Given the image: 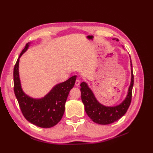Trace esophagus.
Listing matches in <instances>:
<instances>
[{
  "mask_svg": "<svg viewBox=\"0 0 153 153\" xmlns=\"http://www.w3.org/2000/svg\"><path fill=\"white\" fill-rule=\"evenodd\" d=\"M80 80H78V79H76V81H75V85L76 86H78L80 85Z\"/></svg>",
  "mask_w": 153,
  "mask_h": 153,
  "instance_id": "1",
  "label": "esophagus"
}]
</instances>
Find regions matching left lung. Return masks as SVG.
<instances>
[{"label": "left lung", "instance_id": "left-lung-1", "mask_svg": "<svg viewBox=\"0 0 153 153\" xmlns=\"http://www.w3.org/2000/svg\"><path fill=\"white\" fill-rule=\"evenodd\" d=\"M113 39L119 41V39L116 38ZM130 63L131 78L130 85L128 88V94L123 102L118 105L108 106L102 105L97 100L93 92L88 86L86 82H83L80 84L81 98L84 105L85 112L93 122L103 125L109 124L118 121L127 112L131 101L132 89L134 82L131 58Z\"/></svg>", "mask_w": 153, "mask_h": 153}]
</instances>
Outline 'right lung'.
<instances>
[{"mask_svg": "<svg viewBox=\"0 0 153 153\" xmlns=\"http://www.w3.org/2000/svg\"><path fill=\"white\" fill-rule=\"evenodd\" d=\"M29 45L30 43L26 44L14 68V92L22 112L27 121L37 126L48 128L54 126L61 120L65 111L67 98L69 91L75 85L76 75L55 85L43 98H31L22 89L18 69L20 58Z\"/></svg>", "mask_w": 153, "mask_h": 153, "instance_id": "1", "label": "right lung"}]
</instances>
